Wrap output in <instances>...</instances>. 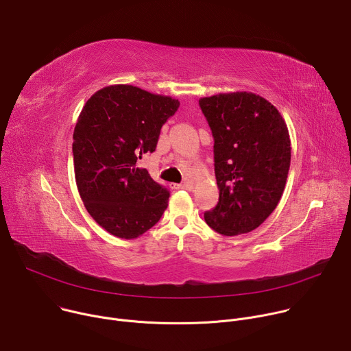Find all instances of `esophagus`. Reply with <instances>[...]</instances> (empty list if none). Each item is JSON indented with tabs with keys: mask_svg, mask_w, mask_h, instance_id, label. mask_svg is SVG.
Instances as JSON below:
<instances>
[{
	"mask_svg": "<svg viewBox=\"0 0 351 351\" xmlns=\"http://www.w3.org/2000/svg\"><path fill=\"white\" fill-rule=\"evenodd\" d=\"M173 187H175V189H184V190H191V189H193V186H191L189 182L180 183V184H175Z\"/></svg>",
	"mask_w": 351,
	"mask_h": 351,
	"instance_id": "esophagus-1",
	"label": "esophagus"
}]
</instances>
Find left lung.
Wrapping results in <instances>:
<instances>
[{
  "mask_svg": "<svg viewBox=\"0 0 351 351\" xmlns=\"http://www.w3.org/2000/svg\"><path fill=\"white\" fill-rule=\"evenodd\" d=\"M214 136L217 207L204 214L223 236L257 229L276 208L290 167V136L280 112L250 91L198 99Z\"/></svg>",
  "mask_w": 351,
  "mask_h": 351,
  "instance_id": "obj_1",
  "label": "left lung"
}]
</instances>
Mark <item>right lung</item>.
<instances>
[{
	"instance_id": "obj_1",
	"label": "right lung",
	"mask_w": 351,
	"mask_h": 351,
	"mask_svg": "<svg viewBox=\"0 0 351 351\" xmlns=\"http://www.w3.org/2000/svg\"><path fill=\"white\" fill-rule=\"evenodd\" d=\"M178 108V99L132 84L99 88L84 104L73 132L75 179L87 213L108 233L136 239L167 210L169 191L136 162L156 152Z\"/></svg>"
}]
</instances>
